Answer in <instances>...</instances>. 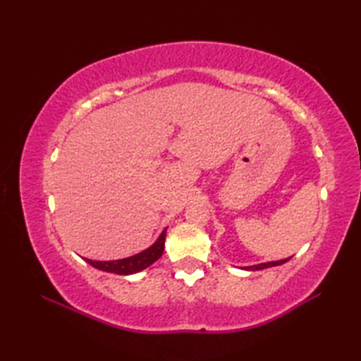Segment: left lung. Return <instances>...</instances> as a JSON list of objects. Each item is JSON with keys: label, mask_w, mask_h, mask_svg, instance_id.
<instances>
[{"label": "left lung", "mask_w": 361, "mask_h": 361, "mask_svg": "<svg viewBox=\"0 0 361 361\" xmlns=\"http://www.w3.org/2000/svg\"><path fill=\"white\" fill-rule=\"evenodd\" d=\"M290 257L287 259H281V260H273V262H264V264H257V265H251V267H245L243 270H248V271H256V270H265V268H270V267H278L288 262Z\"/></svg>", "instance_id": "8db88e82"}]
</instances>
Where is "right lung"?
I'll return each instance as SVG.
<instances>
[{
    "instance_id": "1",
    "label": "right lung",
    "mask_w": 361,
    "mask_h": 361,
    "mask_svg": "<svg viewBox=\"0 0 361 361\" xmlns=\"http://www.w3.org/2000/svg\"><path fill=\"white\" fill-rule=\"evenodd\" d=\"M166 229H163V233L159 234L158 239L153 242L149 248L142 250L137 255H133L130 257L124 259H118V260H91L87 259V262L90 265H93L97 270H102L106 273H114V274H121V276H127V274H133V273H140L145 268L150 267L153 262L163 256L164 252V240H166Z\"/></svg>"
}]
</instances>
